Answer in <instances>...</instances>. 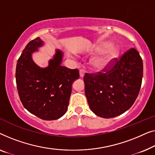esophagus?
Wrapping results in <instances>:
<instances>
[{
	"label": "esophagus",
	"instance_id": "1",
	"mask_svg": "<svg viewBox=\"0 0 155 155\" xmlns=\"http://www.w3.org/2000/svg\"><path fill=\"white\" fill-rule=\"evenodd\" d=\"M85 73H86V71H85V69H81L79 70V74H80L81 77H84Z\"/></svg>",
	"mask_w": 155,
	"mask_h": 155
}]
</instances>
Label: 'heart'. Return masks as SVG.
Segmentation results:
<instances>
[{
    "label": "heart",
    "instance_id": "b5f03b06",
    "mask_svg": "<svg viewBox=\"0 0 155 155\" xmlns=\"http://www.w3.org/2000/svg\"><path fill=\"white\" fill-rule=\"evenodd\" d=\"M112 43L106 41L100 43L94 48V52L101 55L95 57L91 60V65L95 70H101L112 64L120 53V49L118 46H112ZM103 54H102L101 53Z\"/></svg>",
    "mask_w": 155,
    "mask_h": 155
}]
</instances>
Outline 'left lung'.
<instances>
[{
    "instance_id": "1",
    "label": "left lung",
    "mask_w": 155,
    "mask_h": 155,
    "mask_svg": "<svg viewBox=\"0 0 155 155\" xmlns=\"http://www.w3.org/2000/svg\"><path fill=\"white\" fill-rule=\"evenodd\" d=\"M143 74L142 58L135 48L128 50L101 71L85 74V94L91 110L106 119L123 114L138 97Z\"/></svg>"
}]
</instances>
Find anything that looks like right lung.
<instances>
[{
  "label": "right lung",
  "mask_w": 155,
  "mask_h": 155,
  "mask_svg": "<svg viewBox=\"0 0 155 155\" xmlns=\"http://www.w3.org/2000/svg\"><path fill=\"white\" fill-rule=\"evenodd\" d=\"M43 45L38 37L26 45L17 63V88L21 103L30 113L43 120H55L67 112L71 86L79 78V71L61 65L63 53L59 50L48 66L38 67L31 55Z\"/></svg>",
  "instance_id": "obj_1"
}]
</instances>
